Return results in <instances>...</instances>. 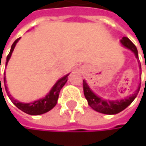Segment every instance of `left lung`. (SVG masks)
Masks as SVG:
<instances>
[{"instance_id": "obj_1", "label": "left lung", "mask_w": 146, "mask_h": 146, "mask_svg": "<svg viewBox=\"0 0 146 146\" xmlns=\"http://www.w3.org/2000/svg\"><path fill=\"white\" fill-rule=\"evenodd\" d=\"M120 42L124 47H126V48L132 50L134 53L136 58L139 59L137 48L129 38L123 37L120 40ZM139 68H141V66L139 67ZM83 85H84V96L88 102L89 106L98 112L104 113V114H108V115L117 114V113L122 111L123 110H124L126 107H128L133 102V101L135 99V97L137 96V95L139 91V89H140V84H139L137 90L132 96H128L124 99L119 100V101L118 100L109 101V100H104L101 97L97 96L90 90V86L87 84L85 80L83 81Z\"/></svg>"}]
</instances>
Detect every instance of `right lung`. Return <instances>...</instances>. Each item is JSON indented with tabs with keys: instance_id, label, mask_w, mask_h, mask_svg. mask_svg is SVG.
Segmentation results:
<instances>
[{
	"instance_id": "right-lung-1",
	"label": "right lung",
	"mask_w": 146,
	"mask_h": 146,
	"mask_svg": "<svg viewBox=\"0 0 146 146\" xmlns=\"http://www.w3.org/2000/svg\"><path fill=\"white\" fill-rule=\"evenodd\" d=\"M20 40V38L17 39L14 41V43L13 44L12 47H11V50L8 54V56H7V62L6 65H7V62L12 56V53L13 51L15 48V45L17 43V41ZM5 75V73H4ZM69 74H67L66 76L62 77V78H60L52 87V89L50 90V91L49 92L48 95L45 96V97L40 99L38 101H35L31 103H22V102H18L17 100H14V98L9 94L7 87L6 85V77H4V84H5V89L7 93L8 97L10 98V100L14 104L15 106L20 109L21 111H23V112L29 114V115H40L45 113L47 111H49L50 110H51L57 103V100H58V96H59V93L62 90V88L64 86V84L67 83L68 81V76ZM0 84H1V78H0Z\"/></svg>"
}]
</instances>
